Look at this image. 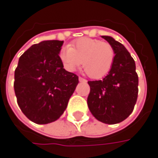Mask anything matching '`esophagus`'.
Listing matches in <instances>:
<instances>
[{"label": "esophagus", "mask_w": 158, "mask_h": 158, "mask_svg": "<svg viewBox=\"0 0 158 158\" xmlns=\"http://www.w3.org/2000/svg\"><path fill=\"white\" fill-rule=\"evenodd\" d=\"M78 79H79V81H80V82H87V80H85V79H84V78H82V77H79Z\"/></svg>", "instance_id": "obj_1"}]
</instances>
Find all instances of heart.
<instances>
[{"mask_svg":"<svg viewBox=\"0 0 158 158\" xmlns=\"http://www.w3.org/2000/svg\"><path fill=\"white\" fill-rule=\"evenodd\" d=\"M64 69L73 72L82 64L88 76L100 79L112 69L115 52L109 43L90 38L76 40L69 46L63 47L59 53Z\"/></svg>","mask_w":158,"mask_h":158,"instance_id":"1","label":"heart"}]
</instances>
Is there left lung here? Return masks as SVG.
Wrapping results in <instances>:
<instances>
[{"label":"left lung","mask_w":158,"mask_h":158,"mask_svg":"<svg viewBox=\"0 0 158 158\" xmlns=\"http://www.w3.org/2000/svg\"><path fill=\"white\" fill-rule=\"evenodd\" d=\"M113 47L115 59L109 74L98 81H89V109L95 118L112 125L130 115L138 97L135 62L125 46L109 36H102Z\"/></svg>","instance_id":"1"}]
</instances>
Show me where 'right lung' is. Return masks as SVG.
<instances>
[{"label": "right lung", "mask_w": 158, "mask_h": 158, "mask_svg": "<svg viewBox=\"0 0 158 158\" xmlns=\"http://www.w3.org/2000/svg\"><path fill=\"white\" fill-rule=\"evenodd\" d=\"M63 41L46 40L19 58L14 89L23 113L37 124L55 121L66 110L78 76L63 69L59 53Z\"/></svg>", "instance_id": "obj_1"}]
</instances>
